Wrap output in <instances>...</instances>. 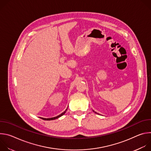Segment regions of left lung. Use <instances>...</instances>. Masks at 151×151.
Returning <instances> with one entry per match:
<instances>
[{
	"label": "left lung",
	"instance_id": "left-lung-1",
	"mask_svg": "<svg viewBox=\"0 0 151 151\" xmlns=\"http://www.w3.org/2000/svg\"><path fill=\"white\" fill-rule=\"evenodd\" d=\"M93 112H95V113H96V114H97V112H95V111H93Z\"/></svg>",
	"mask_w": 151,
	"mask_h": 151
}]
</instances>
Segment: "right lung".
Instances as JSON below:
<instances>
[{
	"label": "right lung",
	"instance_id": "right-lung-1",
	"mask_svg": "<svg viewBox=\"0 0 151 151\" xmlns=\"http://www.w3.org/2000/svg\"><path fill=\"white\" fill-rule=\"evenodd\" d=\"M67 109H66V111H64L62 114H61L60 115H58V116H55V117H53V118H40L41 119H44V120H47V121H50V120H54V119H57V118H60V116H63L64 114L66 113V111H67Z\"/></svg>",
	"mask_w": 151,
	"mask_h": 151
}]
</instances>
